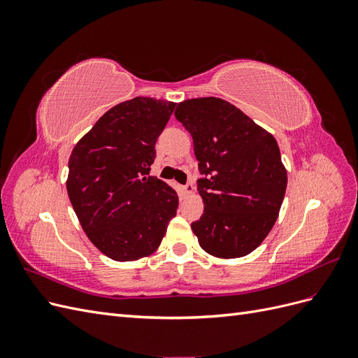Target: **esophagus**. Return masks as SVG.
<instances>
[{
    "instance_id": "34e87169",
    "label": "esophagus",
    "mask_w": 358,
    "mask_h": 358,
    "mask_svg": "<svg viewBox=\"0 0 358 358\" xmlns=\"http://www.w3.org/2000/svg\"><path fill=\"white\" fill-rule=\"evenodd\" d=\"M192 191H194V185L191 182H188L187 185H183V192H185V194H191Z\"/></svg>"
}]
</instances>
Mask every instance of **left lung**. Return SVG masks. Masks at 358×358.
<instances>
[{
	"label": "left lung",
	"mask_w": 358,
	"mask_h": 358,
	"mask_svg": "<svg viewBox=\"0 0 358 358\" xmlns=\"http://www.w3.org/2000/svg\"><path fill=\"white\" fill-rule=\"evenodd\" d=\"M175 116L192 137L204 203L191 224L200 246L237 258L259 246L276 222L287 170L275 137L229 101L206 96L178 104Z\"/></svg>",
	"instance_id": "1"
}]
</instances>
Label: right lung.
<instances>
[{
  "label": "right lung",
  "instance_id": "1",
  "mask_svg": "<svg viewBox=\"0 0 358 358\" xmlns=\"http://www.w3.org/2000/svg\"><path fill=\"white\" fill-rule=\"evenodd\" d=\"M175 107L148 96L116 104L69 159L67 191L82 229L116 262L152 254L176 216V191L149 176L157 138Z\"/></svg>",
  "mask_w": 358,
  "mask_h": 358
}]
</instances>
